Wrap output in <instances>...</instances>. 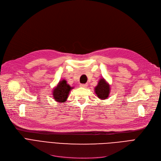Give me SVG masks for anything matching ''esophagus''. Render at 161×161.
<instances>
[{
    "label": "esophagus",
    "mask_w": 161,
    "mask_h": 161,
    "mask_svg": "<svg viewBox=\"0 0 161 161\" xmlns=\"http://www.w3.org/2000/svg\"><path fill=\"white\" fill-rule=\"evenodd\" d=\"M87 86H88V84H87V83H86V84H81V85H80V87H83V88H86V87H87Z\"/></svg>",
    "instance_id": "34e87169"
}]
</instances>
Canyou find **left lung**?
Instances as JSON below:
<instances>
[{
    "label": "left lung",
    "instance_id": "1",
    "mask_svg": "<svg viewBox=\"0 0 161 161\" xmlns=\"http://www.w3.org/2000/svg\"><path fill=\"white\" fill-rule=\"evenodd\" d=\"M95 93L101 100L106 99L110 92V86L104 78H101L95 88Z\"/></svg>",
    "mask_w": 161,
    "mask_h": 161
}]
</instances>
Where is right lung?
Segmentation results:
<instances>
[{
  "mask_svg": "<svg viewBox=\"0 0 161 161\" xmlns=\"http://www.w3.org/2000/svg\"><path fill=\"white\" fill-rule=\"evenodd\" d=\"M72 89L73 87H70L65 80L60 81L53 91V97L54 100L57 103H64L69 97L70 91Z\"/></svg>",
  "mask_w": 161,
  "mask_h": 161,
  "instance_id": "right-lung-1",
  "label": "right lung"
}]
</instances>
